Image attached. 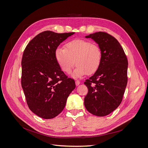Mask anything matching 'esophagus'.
Instances as JSON below:
<instances>
[{"label":"esophagus","mask_w":148,"mask_h":148,"mask_svg":"<svg viewBox=\"0 0 148 148\" xmlns=\"http://www.w3.org/2000/svg\"><path fill=\"white\" fill-rule=\"evenodd\" d=\"M80 83H81V82L79 81H78V80H76L75 81V84H76V86H78L79 84H80Z\"/></svg>","instance_id":"1"}]
</instances>
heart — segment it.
<instances>
[{
    "mask_svg": "<svg viewBox=\"0 0 148 148\" xmlns=\"http://www.w3.org/2000/svg\"><path fill=\"white\" fill-rule=\"evenodd\" d=\"M102 53L100 47L86 40L76 39L67 43L64 48L58 47L55 52V57L63 72L69 74L74 66L77 64L72 76L81 78L95 73L99 68Z\"/></svg>",
    "mask_w": 148,
    "mask_h": 148,
    "instance_id": "b5f03b06",
    "label": "heart"
}]
</instances>
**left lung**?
Wrapping results in <instances>:
<instances>
[{
    "label": "left lung",
    "mask_w": 148,
    "mask_h": 148,
    "mask_svg": "<svg viewBox=\"0 0 148 148\" xmlns=\"http://www.w3.org/2000/svg\"><path fill=\"white\" fill-rule=\"evenodd\" d=\"M86 38L96 42L102 57L99 68L84 82L88 90L84 105L92 114L105 116L114 111L122 101L128 81V60L121 44L111 35L97 32Z\"/></svg>",
    "instance_id": "1"
}]
</instances>
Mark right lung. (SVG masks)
Instances as JSON below:
<instances>
[{
    "instance_id": "right-lung-1",
    "label": "right lung",
    "mask_w": 148,
    "mask_h": 148,
    "mask_svg": "<svg viewBox=\"0 0 148 148\" xmlns=\"http://www.w3.org/2000/svg\"><path fill=\"white\" fill-rule=\"evenodd\" d=\"M75 32H42L26 46L22 60V87L31 111L45 119L57 116L75 88L55 60V52Z\"/></svg>"
}]
</instances>
